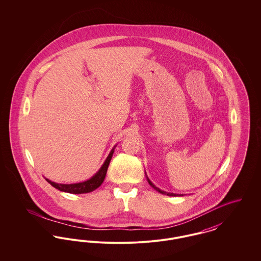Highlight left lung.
I'll list each match as a JSON object with an SVG mask.
<instances>
[{
    "mask_svg": "<svg viewBox=\"0 0 261 261\" xmlns=\"http://www.w3.org/2000/svg\"><path fill=\"white\" fill-rule=\"evenodd\" d=\"M148 182H149V185L152 187L154 190H156L158 192H160V193H162V194H164V195H167V196H172V197H175V196H179V195H176V194H173V193H166V192H163L162 191L161 189H159V188H156V187L154 186L150 181H149V179H148ZM181 196V195H180Z\"/></svg>",
    "mask_w": 261,
    "mask_h": 261,
    "instance_id": "8db88e82",
    "label": "left lung"
}]
</instances>
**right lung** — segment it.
<instances>
[{"label":"right lung","mask_w":261,"mask_h":261,"mask_svg":"<svg viewBox=\"0 0 261 261\" xmlns=\"http://www.w3.org/2000/svg\"><path fill=\"white\" fill-rule=\"evenodd\" d=\"M113 150L114 149H112V151H111V153L109 154L108 159L106 160V162L102 164V166L100 167V169L96 173V175H94L91 179H89V180L85 181V182L77 183V184H58V183L51 182V181L48 180V179H46V180L50 183L51 186L55 187L56 189H58V190H60L62 192L70 193V194L90 193V192L96 190L97 188H99L101 185V183L103 182L106 174H107V171H108V168H109V165H110V162H111V160H112Z\"/></svg>","instance_id":"obj_1"}]
</instances>
